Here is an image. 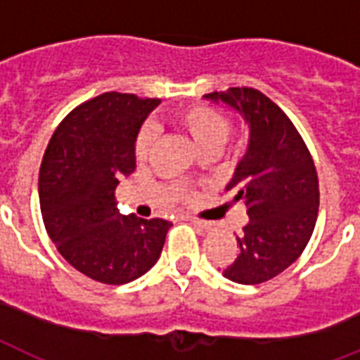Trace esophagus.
Listing matches in <instances>:
<instances>
[{"mask_svg": "<svg viewBox=\"0 0 360 360\" xmlns=\"http://www.w3.org/2000/svg\"><path fill=\"white\" fill-rule=\"evenodd\" d=\"M188 220H191V224L196 226L198 230H202V231L211 230V224H209V222H203V220H198V219H188Z\"/></svg>", "mask_w": 360, "mask_h": 360, "instance_id": "obj_1", "label": "esophagus"}]
</instances>
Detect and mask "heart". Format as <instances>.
Returning <instances> with one entry per match:
<instances>
[{"instance_id":"b5f03b06","label":"heart","mask_w":360,"mask_h":360,"mask_svg":"<svg viewBox=\"0 0 360 360\" xmlns=\"http://www.w3.org/2000/svg\"><path fill=\"white\" fill-rule=\"evenodd\" d=\"M175 123L185 132L194 146L200 151H219L220 146L224 143L230 132V121L220 110L205 104H196L188 108L179 110L175 114ZM155 141V132L153 129L146 127L140 130L138 140H136V158L143 160L149 155Z\"/></svg>"}]
</instances>
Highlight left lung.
Segmentation results:
<instances>
[{"label": "left lung", "mask_w": 360, "mask_h": 360, "mask_svg": "<svg viewBox=\"0 0 360 360\" xmlns=\"http://www.w3.org/2000/svg\"><path fill=\"white\" fill-rule=\"evenodd\" d=\"M224 104L248 127L246 151L226 185L243 202L248 224L237 237L239 256L222 269L237 284H262L301 256L312 237L319 207L316 166L290 117L252 87L205 95Z\"/></svg>", "instance_id": "left-lung-1"}]
</instances>
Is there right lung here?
Returning <instances> with one entry per match:
<instances>
[{"label":"right lung","instance_id":"right-lung-1","mask_svg":"<svg viewBox=\"0 0 360 360\" xmlns=\"http://www.w3.org/2000/svg\"><path fill=\"white\" fill-rule=\"evenodd\" d=\"M157 98L104 93L70 112L39 174L42 220L67 262L103 284H127L157 263L172 222L123 217L115 188L136 168V138Z\"/></svg>","mask_w":360,"mask_h":360}]
</instances>
